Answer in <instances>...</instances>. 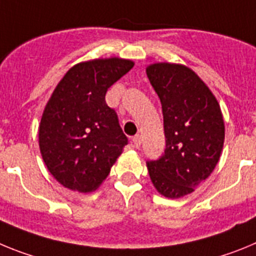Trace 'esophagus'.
Listing matches in <instances>:
<instances>
[{"instance_id":"34e87169","label":"esophagus","mask_w":256,"mask_h":256,"mask_svg":"<svg viewBox=\"0 0 256 256\" xmlns=\"http://www.w3.org/2000/svg\"><path fill=\"white\" fill-rule=\"evenodd\" d=\"M132 141H133V144H134L136 148H140V146H141V142H142L141 136H140V134L133 136V137H132Z\"/></svg>"}]
</instances>
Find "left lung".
<instances>
[{
	"label": "left lung",
	"mask_w": 256,
	"mask_h": 256,
	"mask_svg": "<svg viewBox=\"0 0 256 256\" xmlns=\"http://www.w3.org/2000/svg\"><path fill=\"white\" fill-rule=\"evenodd\" d=\"M146 73L162 102L165 134L164 154L148 160V174L162 196L180 198L216 168L224 122L214 94L187 66L160 62L150 65Z\"/></svg>",
	"instance_id": "left-lung-1"
}]
</instances>
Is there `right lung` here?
Masks as SVG:
<instances>
[{"mask_svg":"<svg viewBox=\"0 0 256 256\" xmlns=\"http://www.w3.org/2000/svg\"><path fill=\"white\" fill-rule=\"evenodd\" d=\"M133 65L118 58L80 62L65 74L47 102L38 133L40 154L66 188L94 191L128 144L105 94Z\"/></svg>","mask_w":256,"mask_h":256,"instance_id":"right-lung-1","label":"right lung"}]
</instances>
